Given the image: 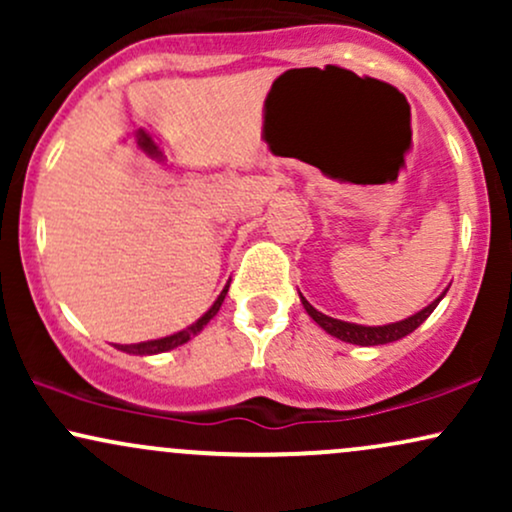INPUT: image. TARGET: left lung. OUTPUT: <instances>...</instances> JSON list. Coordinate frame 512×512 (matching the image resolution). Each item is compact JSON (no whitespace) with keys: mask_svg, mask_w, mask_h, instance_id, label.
Here are the masks:
<instances>
[{"mask_svg":"<svg viewBox=\"0 0 512 512\" xmlns=\"http://www.w3.org/2000/svg\"><path fill=\"white\" fill-rule=\"evenodd\" d=\"M445 293H448V289L440 293L436 301L428 303L424 310H419V313L404 317V320H399V322H390V325H378V327L356 325V322H344V320H337V317L320 313V310H315L303 296H301V303H303L305 313L313 317L317 325H320L327 334H332V337L342 339V342H349V344H358V346H380V344L397 342V339L407 337V334L414 332L416 327H419L421 322H424L426 317L436 310V305L443 301Z\"/></svg>","mask_w":512,"mask_h":512,"instance_id":"obj_1","label":"left lung"}]
</instances>
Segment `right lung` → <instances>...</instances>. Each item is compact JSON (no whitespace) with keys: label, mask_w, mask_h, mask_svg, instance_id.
I'll use <instances>...</instances> for the list:
<instances>
[{"label":"right lung","mask_w":512,"mask_h":512,"mask_svg":"<svg viewBox=\"0 0 512 512\" xmlns=\"http://www.w3.org/2000/svg\"><path fill=\"white\" fill-rule=\"evenodd\" d=\"M226 293H228V284L223 286V291L219 293V298H216L214 305H211L207 313L199 317L197 322H192L190 327H185V330H180V332H175V334H168V337H161V339H149V342H139V344H115V349L125 351V354H132V356H154V354H166V351L175 349V346L187 344L192 337H197V334L202 332L204 327H207V322L211 320V317L219 313L223 298H226Z\"/></svg>","instance_id":"add662e5"}]
</instances>
